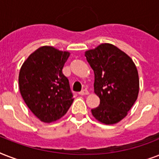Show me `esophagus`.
Segmentation results:
<instances>
[{
	"label": "esophagus",
	"instance_id": "1",
	"mask_svg": "<svg viewBox=\"0 0 159 159\" xmlns=\"http://www.w3.org/2000/svg\"><path fill=\"white\" fill-rule=\"evenodd\" d=\"M78 94L81 95V96H85V95H87L88 94V91L86 89L82 90V91H81L80 92H78Z\"/></svg>",
	"mask_w": 159,
	"mask_h": 159
}]
</instances>
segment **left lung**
Instances as JSON below:
<instances>
[{"mask_svg": "<svg viewBox=\"0 0 159 159\" xmlns=\"http://www.w3.org/2000/svg\"><path fill=\"white\" fill-rule=\"evenodd\" d=\"M95 74L94 92L100 105L92 116L106 125L120 122L137 100L139 80L133 60L111 43H102L85 52Z\"/></svg>", "mask_w": 159, "mask_h": 159, "instance_id": "8db88e82", "label": "left lung"}]
</instances>
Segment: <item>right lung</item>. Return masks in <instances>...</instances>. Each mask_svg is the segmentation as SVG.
I'll list each match as a JSON object with an SVG mask.
<instances>
[{"label": "right lung", "mask_w": 159, "mask_h": 159, "mask_svg": "<svg viewBox=\"0 0 159 159\" xmlns=\"http://www.w3.org/2000/svg\"><path fill=\"white\" fill-rule=\"evenodd\" d=\"M70 53L43 46L25 61L19 74L20 92L34 116L44 123L59 120L73 98L69 82L62 72Z\"/></svg>", "instance_id": "right-lung-1"}]
</instances>
